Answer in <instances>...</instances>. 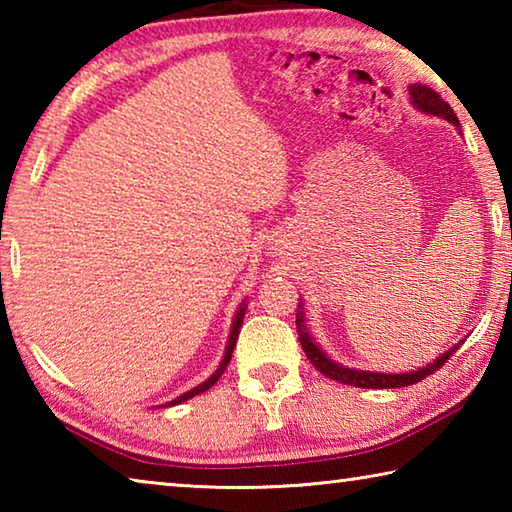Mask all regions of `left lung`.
Masks as SVG:
<instances>
[{
    "label": "left lung",
    "instance_id": "1",
    "mask_svg": "<svg viewBox=\"0 0 512 512\" xmlns=\"http://www.w3.org/2000/svg\"><path fill=\"white\" fill-rule=\"evenodd\" d=\"M409 99H411V106L424 112V115H431V117H440V119H447L449 124H454L458 128V133H461V124H458V117L454 115V110L449 108V103L440 99L438 92H433L427 85H420V83H413L409 85ZM463 135V133H461ZM296 327H298V339L302 350H305L307 359L314 363V368L318 372H323L325 377L334 379V381H341V384H348V386H357V388H400V386H411V384H418L427 375H433L443 363L452 357V354L461 348L463 341H458L456 345H452L447 352L438 354L436 359H433L429 366H422L418 370H409V372H372V370H359V368H348V366H341V363H336L334 359H329L327 354L323 352V348L314 341V336L309 334V327H307V320H305V305H302V300L298 302V314H296Z\"/></svg>",
    "mask_w": 512,
    "mask_h": 512
}]
</instances>
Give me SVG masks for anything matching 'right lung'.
Listing matches in <instances>:
<instances>
[{
  "label": "right lung",
  "instance_id": "1",
  "mask_svg": "<svg viewBox=\"0 0 512 512\" xmlns=\"http://www.w3.org/2000/svg\"><path fill=\"white\" fill-rule=\"evenodd\" d=\"M246 309H248L246 300H241V305H239V309H237V314H235V318H232V327H230L228 345H225V354H223V359H221V363H219V368H216V370L212 372V377H207V379L203 381V384L194 386L192 391H187V393H183V395H178L176 400H171L169 404H164V406H176V404H183V402H187V400H192V397H196V395L205 393L207 388H212V386L216 384V381H219V377L223 375V370L228 368V363H230V359H232V350H235V345H237V339H239V329H241V323H244Z\"/></svg>",
  "mask_w": 512,
  "mask_h": 512
}]
</instances>
